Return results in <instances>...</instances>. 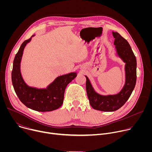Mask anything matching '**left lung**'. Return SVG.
<instances>
[{
  "mask_svg": "<svg viewBox=\"0 0 152 152\" xmlns=\"http://www.w3.org/2000/svg\"><path fill=\"white\" fill-rule=\"evenodd\" d=\"M117 56L125 64V81L121 90L115 94L102 95L97 93L85 76L86 90L90 103L94 110L113 112L120 108L131 96L137 80V59L129 42L117 32H113Z\"/></svg>",
  "mask_w": 152,
  "mask_h": 152,
  "instance_id": "8db88e82",
  "label": "left lung"
}]
</instances>
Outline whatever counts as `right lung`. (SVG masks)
Listing matches in <instances>:
<instances>
[{
    "label": "right lung",
    "instance_id": "1",
    "mask_svg": "<svg viewBox=\"0 0 152 152\" xmlns=\"http://www.w3.org/2000/svg\"><path fill=\"white\" fill-rule=\"evenodd\" d=\"M34 36L33 35L25 41L15 55L11 73L12 82L17 96L26 106L38 112L52 111L62 104L66 86L77 76V73L59 76L46 88H38L29 86L21 75L20 66L24 49Z\"/></svg>",
    "mask_w": 152,
    "mask_h": 152
}]
</instances>
